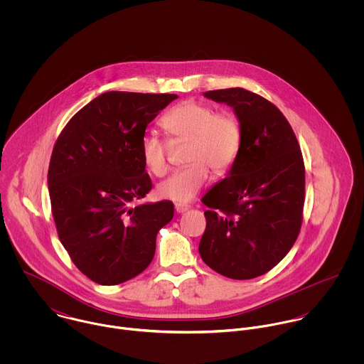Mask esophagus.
Listing matches in <instances>:
<instances>
[{"mask_svg": "<svg viewBox=\"0 0 364 364\" xmlns=\"http://www.w3.org/2000/svg\"><path fill=\"white\" fill-rule=\"evenodd\" d=\"M189 206H183V205H176L175 206V210H176V213H179V214H182V213H185V211H188L189 210Z\"/></svg>", "mask_w": 364, "mask_h": 364, "instance_id": "1", "label": "esophagus"}]
</instances>
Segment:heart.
<instances>
[{"mask_svg":"<svg viewBox=\"0 0 364 364\" xmlns=\"http://www.w3.org/2000/svg\"><path fill=\"white\" fill-rule=\"evenodd\" d=\"M162 127L178 140L191 143L188 168L175 171L162 181L156 193L161 199L186 205L208 185L210 170L225 173L235 162L242 144V127L238 117L230 112L214 113L208 104L186 101L172 107L161 120ZM141 158L147 169L161 176L168 169L166 144L156 133L141 139Z\"/></svg>","mask_w":364,"mask_h":364,"instance_id":"b5f03b06","label":"heart"}]
</instances>
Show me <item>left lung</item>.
Wrapping results in <instances>:
<instances>
[{"label":"left lung","mask_w":364,"mask_h":364,"mask_svg":"<svg viewBox=\"0 0 364 364\" xmlns=\"http://www.w3.org/2000/svg\"><path fill=\"white\" fill-rule=\"evenodd\" d=\"M203 95L232 107L242 144L227 178L202 198L208 210L199 254L225 277L254 279L283 259L299 237L304 161L291 126L274 105L242 88Z\"/></svg>","instance_id":"obj_1"}]
</instances>
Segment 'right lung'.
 Here are the masks:
<instances>
[{
	"mask_svg": "<svg viewBox=\"0 0 364 364\" xmlns=\"http://www.w3.org/2000/svg\"><path fill=\"white\" fill-rule=\"evenodd\" d=\"M178 95L110 91L67 123L48 173L58 238L92 282L113 286L140 274L154 258L158 231L173 203H132L153 183L141 158L146 129Z\"/></svg>",
	"mask_w": 364,
	"mask_h": 364,
	"instance_id": "obj_1",
	"label": "right lung"
}]
</instances>
